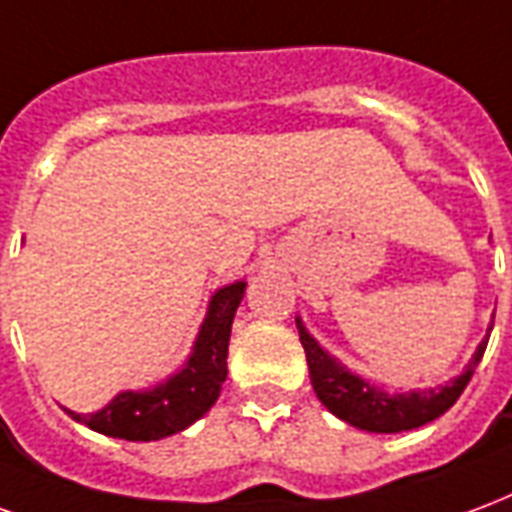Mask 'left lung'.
Instances as JSON below:
<instances>
[{"label": "left lung", "instance_id": "1", "mask_svg": "<svg viewBox=\"0 0 512 512\" xmlns=\"http://www.w3.org/2000/svg\"><path fill=\"white\" fill-rule=\"evenodd\" d=\"M297 330H300V343L305 349V360H308L316 398L335 417H341L343 423L354 425L360 431L398 434V431H412V428L431 423L458 401V395L464 393V387L475 374L480 357L486 352L488 333L494 330V322L488 324L486 338L480 341L472 360L466 363L464 371L455 376L453 382L442 384V387L409 390V393H387L379 384L365 382L363 376L352 374L324 346H319V341L305 330L302 319H297Z\"/></svg>", "mask_w": 512, "mask_h": 512}]
</instances>
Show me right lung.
<instances>
[{
	"label": "right lung",
	"mask_w": 512,
	"mask_h": 512,
	"mask_svg": "<svg viewBox=\"0 0 512 512\" xmlns=\"http://www.w3.org/2000/svg\"><path fill=\"white\" fill-rule=\"evenodd\" d=\"M245 286V281H234L212 294L188 360L166 382L147 390H125L98 412H65L98 434L128 442H155L185 431L210 412L218 401L220 384L226 382L231 322L245 297Z\"/></svg>",
	"instance_id": "right-lung-1"
}]
</instances>
